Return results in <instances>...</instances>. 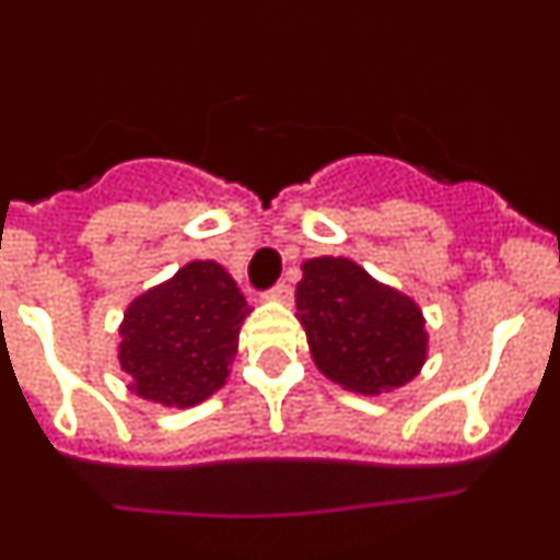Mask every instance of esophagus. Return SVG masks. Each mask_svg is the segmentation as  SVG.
<instances>
[{
  "instance_id": "34e87169",
  "label": "esophagus",
  "mask_w": 560,
  "mask_h": 560,
  "mask_svg": "<svg viewBox=\"0 0 560 560\" xmlns=\"http://www.w3.org/2000/svg\"><path fill=\"white\" fill-rule=\"evenodd\" d=\"M268 298H273V301H281V303H290L292 301V287L287 284V281H279L276 287H270Z\"/></svg>"
}]
</instances>
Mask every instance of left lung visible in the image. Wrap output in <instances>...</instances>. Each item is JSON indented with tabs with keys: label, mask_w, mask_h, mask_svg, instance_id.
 Instances as JSON below:
<instances>
[{
	"label": "left lung",
	"mask_w": 560,
	"mask_h": 560,
	"mask_svg": "<svg viewBox=\"0 0 560 560\" xmlns=\"http://www.w3.org/2000/svg\"><path fill=\"white\" fill-rule=\"evenodd\" d=\"M295 306L316 369L363 395L389 393L420 374L428 332L420 306L347 257L301 265Z\"/></svg>",
	"instance_id": "left-lung-1"
}]
</instances>
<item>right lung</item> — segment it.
I'll return each mask as SVG.
<instances>
[{
	"label": "right lung",
	"mask_w": 560,
	"mask_h": 560,
	"mask_svg": "<svg viewBox=\"0 0 560 560\" xmlns=\"http://www.w3.org/2000/svg\"><path fill=\"white\" fill-rule=\"evenodd\" d=\"M246 298L213 259L184 265L135 298L118 327V363L129 389L162 406H195L228 382Z\"/></svg>",
	"instance_id": "right-lung-1"
}]
</instances>
